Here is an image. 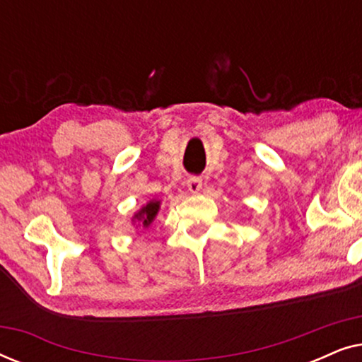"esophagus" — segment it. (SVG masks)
<instances>
[{"label": "esophagus", "instance_id": "esophagus-1", "mask_svg": "<svg viewBox=\"0 0 362 362\" xmlns=\"http://www.w3.org/2000/svg\"><path fill=\"white\" fill-rule=\"evenodd\" d=\"M186 186L191 192H197L202 187V177L189 176V177H187V181H186Z\"/></svg>", "mask_w": 362, "mask_h": 362}]
</instances>
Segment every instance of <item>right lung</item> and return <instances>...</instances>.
<instances>
[{"instance_id": "right-lung-1", "label": "right lung", "mask_w": 362, "mask_h": 362, "mask_svg": "<svg viewBox=\"0 0 362 362\" xmlns=\"http://www.w3.org/2000/svg\"><path fill=\"white\" fill-rule=\"evenodd\" d=\"M158 209H160V202L151 201V202H148V204L143 207V209L138 212L135 217L141 222L143 227H148L153 222V219H155V216L158 214Z\"/></svg>"}]
</instances>
